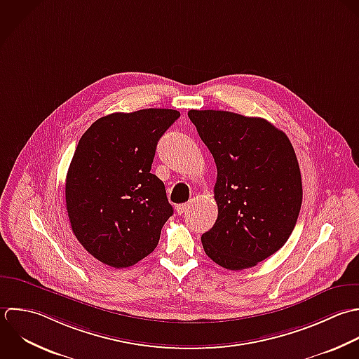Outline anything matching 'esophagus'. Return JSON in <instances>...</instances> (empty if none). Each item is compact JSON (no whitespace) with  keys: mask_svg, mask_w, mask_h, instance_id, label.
Wrapping results in <instances>:
<instances>
[{"mask_svg":"<svg viewBox=\"0 0 359 359\" xmlns=\"http://www.w3.org/2000/svg\"><path fill=\"white\" fill-rule=\"evenodd\" d=\"M187 210H189V204H187V203H184V204H177V205H176V212H177L179 215L184 214Z\"/></svg>","mask_w":359,"mask_h":359,"instance_id":"esophagus-1","label":"esophagus"}]
</instances>
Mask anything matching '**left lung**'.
Wrapping results in <instances>:
<instances>
[{"label": "left lung", "mask_w": 359, "mask_h": 359, "mask_svg": "<svg viewBox=\"0 0 359 359\" xmlns=\"http://www.w3.org/2000/svg\"><path fill=\"white\" fill-rule=\"evenodd\" d=\"M217 165L218 218L203 233L205 255L228 270L255 267L291 236L302 205V179L287 134L260 117L190 110Z\"/></svg>", "instance_id": "8db88e82"}]
</instances>
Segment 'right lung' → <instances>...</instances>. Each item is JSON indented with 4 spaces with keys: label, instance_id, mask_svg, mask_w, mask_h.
I'll list each match as a JSON object with an SVG mask.
<instances>
[{
    "label": "right lung",
    "instance_id": "1",
    "mask_svg": "<svg viewBox=\"0 0 359 359\" xmlns=\"http://www.w3.org/2000/svg\"><path fill=\"white\" fill-rule=\"evenodd\" d=\"M179 117L172 109L111 113L81 137L65 180L67 212L99 262L130 267L156 248L173 208L151 166L159 138Z\"/></svg>",
    "mask_w": 359,
    "mask_h": 359
}]
</instances>
